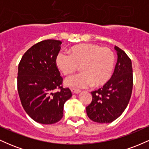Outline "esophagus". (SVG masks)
<instances>
[{"label":"esophagus","mask_w":149,"mask_h":149,"mask_svg":"<svg viewBox=\"0 0 149 149\" xmlns=\"http://www.w3.org/2000/svg\"><path fill=\"white\" fill-rule=\"evenodd\" d=\"M71 91L73 94H78L80 92V90H78V89H75V88H71Z\"/></svg>","instance_id":"34e87169"}]
</instances>
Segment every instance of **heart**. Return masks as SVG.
I'll list each match as a JSON object with an SVG mask.
<instances>
[{
    "instance_id": "b5f03b06",
    "label": "heart",
    "mask_w": 149,
    "mask_h": 149,
    "mask_svg": "<svg viewBox=\"0 0 149 149\" xmlns=\"http://www.w3.org/2000/svg\"><path fill=\"white\" fill-rule=\"evenodd\" d=\"M69 54L59 52L57 54L56 65L58 69L64 76H69L80 66L82 72L67 78V85L76 88H88L92 85L100 87L111 78L116 58L109 47L83 43L71 47Z\"/></svg>"
}]
</instances>
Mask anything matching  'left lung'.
I'll return each mask as SVG.
<instances>
[{
	"mask_svg": "<svg viewBox=\"0 0 149 149\" xmlns=\"http://www.w3.org/2000/svg\"><path fill=\"white\" fill-rule=\"evenodd\" d=\"M118 61L110 80L103 88L91 92L92 100L86 107L92 121L109 123L117 119L127 107L132 95L133 75L132 61L123 49L115 46Z\"/></svg>",
	"mask_w": 149,
	"mask_h": 149,
	"instance_id": "8db88e82",
	"label": "left lung"
}]
</instances>
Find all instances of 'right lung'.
<instances>
[{"label":"right lung","mask_w":149,"mask_h":149,"mask_svg":"<svg viewBox=\"0 0 149 149\" xmlns=\"http://www.w3.org/2000/svg\"><path fill=\"white\" fill-rule=\"evenodd\" d=\"M61 44L60 40L52 39L38 42L24 54L19 64L20 101L26 113L38 123L60 120L64 103L72 96L69 88H63V78L56 65Z\"/></svg>","instance_id":"obj_1"}]
</instances>
